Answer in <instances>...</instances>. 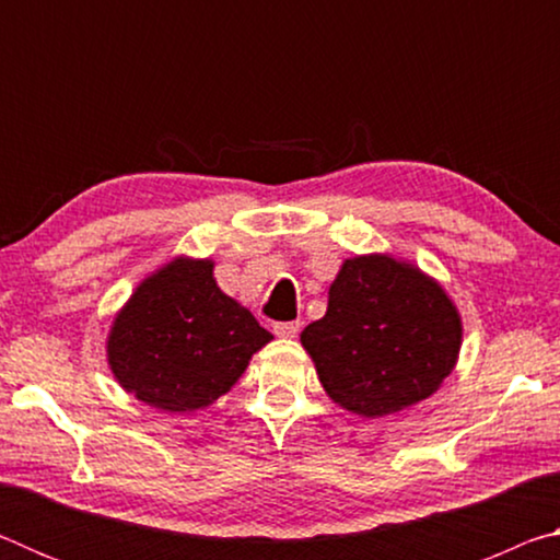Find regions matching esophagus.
<instances>
[{
	"label": "esophagus",
	"mask_w": 560,
	"mask_h": 560,
	"mask_svg": "<svg viewBox=\"0 0 560 560\" xmlns=\"http://www.w3.org/2000/svg\"><path fill=\"white\" fill-rule=\"evenodd\" d=\"M301 330V320H283V324L273 326V334L279 338H296Z\"/></svg>",
	"instance_id": "obj_1"
}]
</instances>
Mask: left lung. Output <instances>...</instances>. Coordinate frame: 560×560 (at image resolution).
I'll use <instances>...</instances> for the list:
<instances>
[{
    "label": "left lung",
    "mask_w": 560,
    "mask_h": 560,
    "mask_svg": "<svg viewBox=\"0 0 560 560\" xmlns=\"http://www.w3.org/2000/svg\"><path fill=\"white\" fill-rule=\"evenodd\" d=\"M462 324L438 283L390 257H355L303 328L326 393L346 410L383 417L430 397L457 363Z\"/></svg>",
    "instance_id": "8db88e82"
}]
</instances>
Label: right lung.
<instances>
[{
	"label": "right lung",
	"mask_w": 560,
	"mask_h": 560,
	"mask_svg": "<svg viewBox=\"0 0 560 560\" xmlns=\"http://www.w3.org/2000/svg\"><path fill=\"white\" fill-rule=\"evenodd\" d=\"M273 336L220 291L212 261L175 259L148 277L120 311L108 363L138 400L165 412L200 410L240 381Z\"/></svg>",
	"instance_id": "add662e5"
}]
</instances>
